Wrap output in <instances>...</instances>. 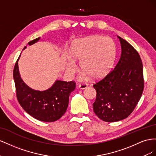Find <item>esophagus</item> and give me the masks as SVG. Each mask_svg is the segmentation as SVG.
Masks as SVG:
<instances>
[{"instance_id": "obj_1", "label": "esophagus", "mask_w": 156, "mask_h": 156, "mask_svg": "<svg viewBox=\"0 0 156 156\" xmlns=\"http://www.w3.org/2000/svg\"><path fill=\"white\" fill-rule=\"evenodd\" d=\"M78 87L80 89H81V90H83V89H86L87 87V84L86 83H82L79 84Z\"/></svg>"}]
</instances>
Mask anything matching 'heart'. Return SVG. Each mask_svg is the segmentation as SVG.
<instances>
[{
    "instance_id": "1",
    "label": "heart",
    "mask_w": 156,
    "mask_h": 156,
    "mask_svg": "<svg viewBox=\"0 0 156 156\" xmlns=\"http://www.w3.org/2000/svg\"><path fill=\"white\" fill-rule=\"evenodd\" d=\"M116 53V46L113 40L99 35L76 40L70 48L72 58L80 62L81 69L94 79L103 78L109 73L114 65ZM72 60L67 55L65 57L66 68L70 73L76 69Z\"/></svg>"
}]
</instances>
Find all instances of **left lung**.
<instances>
[{
  "label": "left lung",
  "instance_id": "8db88e82",
  "mask_svg": "<svg viewBox=\"0 0 156 156\" xmlns=\"http://www.w3.org/2000/svg\"><path fill=\"white\" fill-rule=\"evenodd\" d=\"M118 38L122 54L116 66L93 86L97 91L93 111L106 122L127 118L139 103L144 86L143 66L139 53L125 40Z\"/></svg>",
  "mask_w": 156,
  "mask_h": 156
}]
</instances>
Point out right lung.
I'll return each mask as SVG.
<instances>
[{"label":"right lung","instance_id":"add662e5","mask_svg":"<svg viewBox=\"0 0 156 156\" xmlns=\"http://www.w3.org/2000/svg\"><path fill=\"white\" fill-rule=\"evenodd\" d=\"M38 40L39 38L34 39L28 44L32 45ZM18 59L14 66L13 76L17 99L21 107L31 116L40 121L52 122L59 119L67 108L69 95L74 90L76 82L57 80L48 90L40 91L32 90L20 77L17 65Z\"/></svg>","mask_w":156,"mask_h":156}]
</instances>
